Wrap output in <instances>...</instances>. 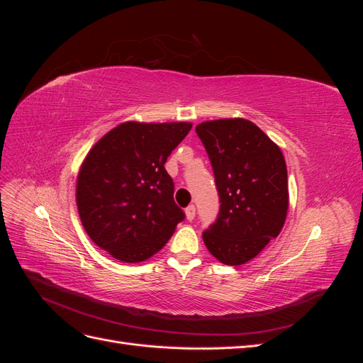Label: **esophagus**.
<instances>
[{"label": "esophagus", "mask_w": 363, "mask_h": 363, "mask_svg": "<svg viewBox=\"0 0 363 363\" xmlns=\"http://www.w3.org/2000/svg\"><path fill=\"white\" fill-rule=\"evenodd\" d=\"M184 215H186V219H188V221H192V219L195 218V207L194 206L186 207Z\"/></svg>", "instance_id": "esophagus-1"}]
</instances>
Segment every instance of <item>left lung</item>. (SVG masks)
I'll return each instance as SVG.
<instances>
[{
  "label": "left lung",
  "instance_id": "1",
  "mask_svg": "<svg viewBox=\"0 0 363 363\" xmlns=\"http://www.w3.org/2000/svg\"><path fill=\"white\" fill-rule=\"evenodd\" d=\"M195 131L212 162L221 201L203 240L224 265H244L280 235L286 221V162L276 142L248 119L204 121Z\"/></svg>",
  "mask_w": 363,
  "mask_h": 363
}]
</instances>
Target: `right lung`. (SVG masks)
<instances>
[{"label": "right lung", "instance_id": "1", "mask_svg": "<svg viewBox=\"0 0 363 363\" xmlns=\"http://www.w3.org/2000/svg\"><path fill=\"white\" fill-rule=\"evenodd\" d=\"M192 123L127 121L98 139L77 175L75 201L92 242L124 263L152 257L184 213L164 162Z\"/></svg>", "mask_w": 363, "mask_h": 363}]
</instances>
